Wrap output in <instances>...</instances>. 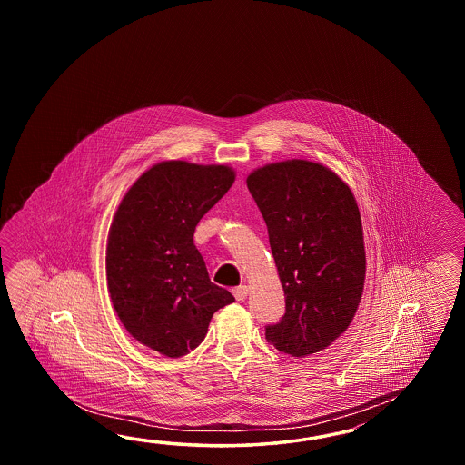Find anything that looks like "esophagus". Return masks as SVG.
Masks as SVG:
<instances>
[{
  "label": "esophagus",
  "instance_id": "1",
  "mask_svg": "<svg viewBox=\"0 0 465 465\" xmlns=\"http://www.w3.org/2000/svg\"><path fill=\"white\" fill-rule=\"evenodd\" d=\"M232 294H234V297H236L237 301H244V299L247 297V294H249V287H234V289H232Z\"/></svg>",
  "mask_w": 465,
  "mask_h": 465
}]
</instances>
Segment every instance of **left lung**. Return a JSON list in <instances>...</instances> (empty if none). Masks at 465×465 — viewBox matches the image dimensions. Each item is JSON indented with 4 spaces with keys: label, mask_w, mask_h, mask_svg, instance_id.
Listing matches in <instances>:
<instances>
[{
    "label": "left lung",
    "mask_w": 465,
    "mask_h": 465,
    "mask_svg": "<svg viewBox=\"0 0 465 465\" xmlns=\"http://www.w3.org/2000/svg\"><path fill=\"white\" fill-rule=\"evenodd\" d=\"M266 221L286 314L266 326L279 352L306 357L346 331L362 297L366 251L356 198L331 169L304 159L247 176Z\"/></svg>",
    "instance_id": "8db88e82"
}]
</instances>
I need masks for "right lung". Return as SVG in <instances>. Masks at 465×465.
<instances>
[{
	"label": "right lung",
	"mask_w": 465,
	"mask_h": 465,
	"mask_svg": "<svg viewBox=\"0 0 465 465\" xmlns=\"http://www.w3.org/2000/svg\"><path fill=\"white\" fill-rule=\"evenodd\" d=\"M232 183L234 171L223 164L164 161L139 176L114 214L106 249L111 302L129 334L163 356L196 349L213 314L234 302L211 282L193 241Z\"/></svg>",
	"instance_id": "right-lung-1"
}]
</instances>
